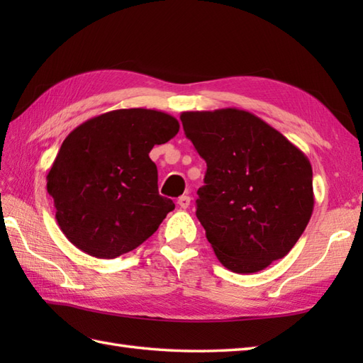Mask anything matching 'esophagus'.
I'll use <instances>...</instances> for the list:
<instances>
[{
    "instance_id": "1",
    "label": "esophagus",
    "mask_w": 363,
    "mask_h": 363,
    "mask_svg": "<svg viewBox=\"0 0 363 363\" xmlns=\"http://www.w3.org/2000/svg\"><path fill=\"white\" fill-rule=\"evenodd\" d=\"M177 204H179L181 209H187V207L190 206V196H187V195L179 196V199H177Z\"/></svg>"
}]
</instances>
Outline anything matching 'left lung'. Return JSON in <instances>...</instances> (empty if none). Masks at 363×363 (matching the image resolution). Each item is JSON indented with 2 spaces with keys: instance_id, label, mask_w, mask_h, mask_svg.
<instances>
[{
  "instance_id": "left-lung-1",
  "label": "left lung",
  "mask_w": 363,
  "mask_h": 363,
  "mask_svg": "<svg viewBox=\"0 0 363 363\" xmlns=\"http://www.w3.org/2000/svg\"><path fill=\"white\" fill-rule=\"evenodd\" d=\"M181 121L207 164L196 217L221 265L250 274L287 256L313 212L306 154L235 107L182 112Z\"/></svg>"
}]
</instances>
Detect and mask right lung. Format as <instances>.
<instances>
[{"label": "right lung", "instance_id": "right-lung-1", "mask_svg": "<svg viewBox=\"0 0 363 363\" xmlns=\"http://www.w3.org/2000/svg\"><path fill=\"white\" fill-rule=\"evenodd\" d=\"M177 130L172 115L134 107L98 115L67 135L46 189L57 225L76 248L115 259L156 233L174 203L159 195L150 151Z\"/></svg>", "mask_w": 363, "mask_h": 363}]
</instances>
